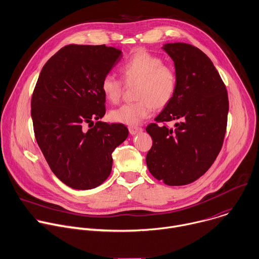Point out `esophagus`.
<instances>
[{"label":"esophagus","mask_w":259,"mask_h":259,"mask_svg":"<svg viewBox=\"0 0 259 259\" xmlns=\"http://www.w3.org/2000/svg\"><path fill=\"white\" fill-rule=\"evenodd\" d=\"M143 131L142 128L140 127H137V126H130L129 127V132L131 135H136V134H139Z\"/></svg>","instance_id":"esophagus-1"}]
</instances>
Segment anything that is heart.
<instances>
[{"mask_svg":"<svg viewBox=\"0 0 259 259\" xmlns=\"http://www.w3.org/2000/svg\"><path fill=\"white\" fill-rule=\"evenodd\" d=\"M120 73L128 83H136L134 103L126 104L111 112V119L125 125H136L150 116L153 107L162 109L173 99L177 89L175 70L163 65L161 58L146 51H137L120 67ZM105 98L116 104L120 101L122 84L112 74L102 80Z\"/></svg>","mask_w":259,"mask_h":259,"instance_id":"obj_1","label":"heart"}]
</instances>
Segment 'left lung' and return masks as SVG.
<instances>
[{
    "label": "left lung",
    "mask_w": 259,
    "mask_h": 259,
    "mask_svg": "<svg viewBox=\"0 0 259 259\" xmlns=\"http://www.w3.org/2000/svg\"><path fill=\"white\" fill-rule=\"evenodd\" d=\"M174 62L177 89L146 132L152 138L146 164L168 186L190 184L215 160L224 141L229 112L226 86L210 59L184 42L162 45ZM175 120L169 128L164 122Z\"/></svg>",
    "instance_id": "obj_1"
}]
</instances>
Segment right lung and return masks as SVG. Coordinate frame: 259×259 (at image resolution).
<instances>
[{
	"label": "right lung",
	"instance_id": "1",
	"mask_svg": "<svg viewBox=\"0 0 259 259\" xmlns=\"http://www.w3.org/2000/svg\"><path fill=\"white\" fill-rule=\"evenodd\" d=\"M113 47L69 45L44 66L31 99L35 139L51 169L67 186L90 190L110 176L113 151L128 137L106 114L102 80L122 58Z\"/></svg>",
	"mask_w": 259,
	"mask_h": 259
}]
</instances>
